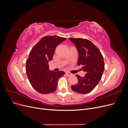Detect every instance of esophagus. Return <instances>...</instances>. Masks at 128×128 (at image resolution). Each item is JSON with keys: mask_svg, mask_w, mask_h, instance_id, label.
<instances>
[{"mask_svg": "<svg viewBox=\"0 0 128 128\" xmlns=\"http://www.w3.org/2000/svg\"><path fill=\"white\" fill-rule=\"evenodd\" d=\"M66 76H71V75H72V74L71 73H70V72H66Z\"/></svg>", "mask_w": 128, "mask_h": 128, "instance_id": "obj_1", "label": "esophagus"}]
</instances>
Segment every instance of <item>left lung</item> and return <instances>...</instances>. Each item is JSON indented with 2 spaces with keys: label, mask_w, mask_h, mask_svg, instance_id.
<instances>
[{
  "label": "left lung",
  "mask_w": 128,
  "mask_h": 128,
  "mask_svg": "<svg viewBox=\"0 0 128 128\" xmlns=\"http://www.w3.org/2000/svg\"><path fill=\"white\" fill-rule=\"evenodd\" d=\"M75 44L78 52V64L86 72L84 77L78 75V82L72 85V90L81 94L91 92L98 84L104 70V62L100 50L88 40L82 38H69Z\"/></svg>",
  "instance_id": "1"
}]
</instances>
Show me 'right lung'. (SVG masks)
Wrapping results in <instances>:
<instances>
[{"mask_svg":"<svg viewBox=\"0 0 128 128\" xmlns=\"http://www.w3.org/2000/svg\"><path fill=\"white\" fill-rule=\"evenodd\" d=\"M66 40L56 36H44L30 52L26 62V73L30 83L40 94L55 92L58 79L65 74L62 71H50L48 62L52 59L56 46Z\"/></svg>","mask_w":128,"mask_h":128,"instance_id":"add662e5","label":"right lung"}]
</instances>
